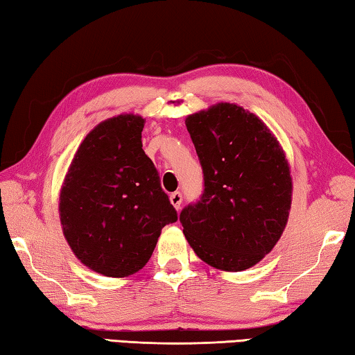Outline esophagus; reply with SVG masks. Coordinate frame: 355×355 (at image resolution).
Returning <instances> with one entry per match:
<instances>
[{
    "mask_svg": "<svg viewBox=\"0 0 355 355\" xmlns=\"http://www.w3.org/2000/svg\"><path fill=\"white\" fill-rule=\"evenodd\" d=\"M182 202H183L182 192H180V191L172 192V194H171V203H172V205L175 207L177 209H180V207H182Z\"/></svg>",
    "mask_w": 355,
    "mask_h": 355,
    "instance_id": "esophagus-1",
    "label": "esophagus"
}]
</instances>
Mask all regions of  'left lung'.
<instances>
[{"label": "left lung", "instance_id": "obj_1", "mask_svg": "<svg viewBox=\"0 0 355 355\" xmlns=\"http://www.w3.org/2000/svg\"><path fill=\"white\" fill-rule=\"evenodd\" d=\"M203 171L200 200L180 222L197 257L238 272L257 264L282 236L291 208L290 164L255 114L218 103L186 117Z\"/></svg>", "mask_w": 355, "mask_h": 355}]
</instances>
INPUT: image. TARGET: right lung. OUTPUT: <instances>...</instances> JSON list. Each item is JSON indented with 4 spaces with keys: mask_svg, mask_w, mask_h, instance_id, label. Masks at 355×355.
<instances>
[{
    "mask_svg": "<svg viewBox=\"0 0 355 355\" xmlns=\"http://www.w3.org/2000/svg\"><path fill=\"white\" fill-rule=\"evenodd\" d=\"M146 120L120 114L81 142L64 178L59 218L78 260L106 277H127L152 257L177 211L142 150Z\"/></svg>",
    "mask_w": 355,
    "mask_h": 355,
    "instance_id": "1",
    "label": "right lung"
}]
</instances>
